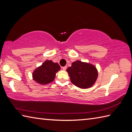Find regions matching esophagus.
<instances>
[{"label": "esophagus", "instance_id": "obj_1", "mask_svg": "<svg viewBox=\"0 0 132 132\" xmlns=\"http://www.w3.org/2000/svg\"><path fill=\"white\" fill-rule=\"evenodd\" d=\"M62 69L63 70H66V69H67V66H63V67H62Z\"/></svg>", "mask_w": 132, "mask_h": 132}]
</instances>
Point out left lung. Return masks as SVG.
I'll list each match as a JSON object with an SVG mask.
<instances>
[{
    "label": "left lung",
    "mask_w": 132,
    "mask_h": 132,
    "mask_svg": "<svg viewBox=\"0 0 132 132\" xmlns=\"http://www.w3.org/2000/svg\"><path fill=\"white\" fill-rule=\"evenodd\" d=\"M67 71L71 83L80 88H90L94 85L98 77V72L94 65L80 61L72 63Z\"/></svg>",
    "instance_id": "left-lung-1"
}]
</instances>
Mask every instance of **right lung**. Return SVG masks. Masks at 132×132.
Listing matches in <instances>:
<instances>
[{"label": "right lung", "mask_w": 132, "mask_h": 132, "mask_svg": "<svg viewBox=\"0 0 132 132\" xmlns=\"http://www.w3.org/2000/svg\"><path fill=\"white\" fill-rule=\"evenodd\" d=\"M60 69L58 63L51 60H46L35 70L32 74L33 79L38 83L46 85L54 80L56 73Z\"/></svg>", "instance_id": "add662e5"}]
</instances>
